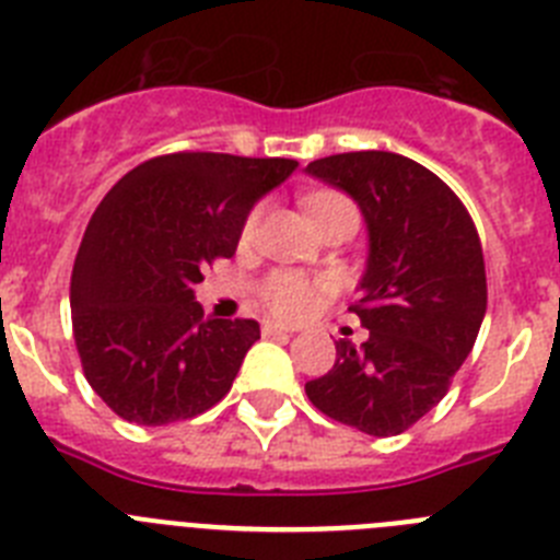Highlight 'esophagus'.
Listing matches in <instances>:
<instances>
[{"instance_id": "obj_1", "label": "esophagus", "mask_w": 560, "mask_h": 560, "mask_svg": "<svg viewBox=\"0 0 560 560\" xmlns=\"http://www.w3.org/2000/svg\"><path fill=\"white\" fill-rule=\"evenodd\" d=\"M260 330H264V336H275V334H294V328H291V325L275 323V319H264V325H260Z\"/></svg>"}]
</instances>
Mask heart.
I'll return each instance as SVG.
<instances>
[{
	"label": "heart",
	"mask_w": 560,
	"mask_h": 560,
	"mask_svg": "<svg viewBox=\"0 0 560 560\" xmlns=\"http://www.w3.org/2000/svg\"><path fill=\"white\" fill-rule=\"evenodd\" d=\"M336 201H345L336 192H311L305 199V210L308 215L325 210V207L336 205ZM257 221H260V210H252L244 221V241H249L257 230ZM334 289L328 277H308L296 275V271H280L264 285L266 303L271 305V311H277L280 316H305L323 303V296Z\"/></svg>",
	"instance_id": "1"
}]
</instances>
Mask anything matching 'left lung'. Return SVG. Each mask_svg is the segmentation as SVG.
<instances>
[{"mask_svg": "<svg viewBox=\"0 0 560 560\" xmlns=\"http://www.w3.org/2000/svg\"><path fill=\"white\" fill-rule=\"evenodd\" d=\"M305 173L361 210L368 266L353 311L370 330L361 348L336 341V364L305 393L328 418L393 438L438 407L477 341L488 305L479 235L452 187L400 153H336Z\"/></svg>", "mask_w": 560, "mask_h": 560, "instance_id": "left-lung-1", "label": "left lung"}]
</instances>
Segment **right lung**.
Instances as JSON below:
<instances>
[{
  "label": "right lung",
  "instance_id": "1",
  "mask_svg": "<svg viewBox=\"0 0 560 560\" xmlns=\"http://www.w3.org/2000/svg\"><path fill=\"white\" fill-rule=\"evenodd\" d=\"M300 162L167 153L128 171L83 232L69 305L83 373L128 423L165 427L215 407L255 319H215L196 303L201 269L232 257L252 207Z\"/></svg>",
  "mask_w": 560,
  "mask_h": 560
}]
</instances>
